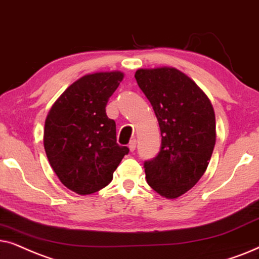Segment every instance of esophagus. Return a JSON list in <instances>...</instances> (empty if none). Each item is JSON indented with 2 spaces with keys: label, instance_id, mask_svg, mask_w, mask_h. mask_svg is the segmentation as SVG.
<instances>
[{
  "label": "esophagus",
  "instance_id": "34e87169",
  "mask_svg": "<svg viewBox=\"0 0 259 259\" xmlns=\"http://www.w3.org/2000/svg\"><path fill=\"white\" fill-rule=\"evenodd\" d=\"M129 149L130 151H135L136 149V140H132L129 143Z\"/></svg>",
  "mask_w": 259,
  "mask_h": 259
}]
</instances>
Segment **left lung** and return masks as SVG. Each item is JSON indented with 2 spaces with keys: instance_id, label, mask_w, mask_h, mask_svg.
<instances>
[{
  "instance_id": "8db88e82",
  "label": "left lung",
  "mask_w": 259,
  "mask_h": 259,
  "mask_svg": "<svg viewBox=\"0 0 259 259\" xmlns=\"http://www.w3.org/2000/svg\"><path fill=\"white\" fill-rule=\"evenodd\" d=\"M140 89L153 106L161 130L156 157L144 161L148 185L175 199L204 175L215 144V116L204 92L177 68L137 70Z\"/></svg>"
}]
</instances>
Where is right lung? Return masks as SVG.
<instances>
[{"instance_id": "1", "label": "right lung", "mask_w": 259, "mask_h": 259, "mask_svg": "<svg viewBox=\"0 0 259 259\" xmlns=\"http://www.w3.org/2000/svg\"><path fill=\"white\" fill-rule=\"evenodd\" d=\"M122 79L117 71L84 75L48 112L44 132L47 158L61 184L78 194L108 186L129 153V148L117 144L116 123L105 110Z\"/></svg>"}]
</instances>
